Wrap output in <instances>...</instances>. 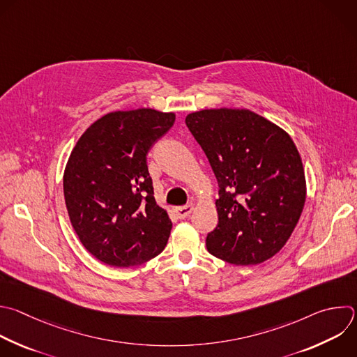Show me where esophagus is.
<instances>
[{
  "label": "esophagus",
  "mask_w": 357,
  "mask_h": 357,
  "mask_svg": "<svg viewBox=\"0 0 357 357\" xmlns=\"http://www.w3.org/2000/svg\"><path fill=\"white\" fill-rule=\"evenodd\" d=\"M192 211H193V204H186V206H181V207L175 208L178 218H186Z\"/></svg>",
  "instance_id": "esophagus-1"
}]
</instances>
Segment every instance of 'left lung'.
Listing matches in <instances>:
<instances>
[{
    "mask_svg": "<svg viewBox=\"0 0 357 357\" xmlns=\"http://www.w3.org/2000/svg\"><path fill=\"white\" fill-rule=\"evenodd\" d=\"M218 182L217 227L207 251L257 265L290 238L305 202V176L291 137L248 109H206L185 119Z\"/></svg>",
    "mask_w": 357,
    "mask_h": 357,
    "instance_id": "1",
    "label": "left lung"
}]
</instances>
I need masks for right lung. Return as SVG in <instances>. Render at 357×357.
<instances>
[{
  "instance_id": "add662e5",
  "label": "right lung",
  "mask_w": 357,
  "mask_h": 357,
  "mask_svg": "<svg viewBox=\"0 0 357 357\" xmlns=\"http://www.w3.org/2000/svg\"><path fill=\"white\" fill-rule=\"evenodd\" d=\"M174 122V113L146 107L107 113L68 158L63 186L71 224L85 250L106 265H142L168 243L172 222L154 199L147 154Z\"/></svg>"
}]
</instances>
